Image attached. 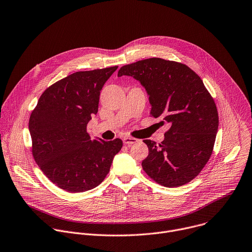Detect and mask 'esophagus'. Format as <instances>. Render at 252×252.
<instances>
[{
	"label": "esophagus",
	"instance_id": "obj_1",
	"mask_svg": "<svg viewBox=\"0 0 252 252\" xmlns=\"http://www.w3.org/2000/svg\"><path fill=\"white\" fill-rule=\"evenodd\" d=\"M123 142H124V144H126L127 146H130L133 143H136L137 139L134 138V137H127V136H126V137L123 138Z\"/></svg>",
	"mask_w": 252,
	"mask_h": 252
}]
</instances>
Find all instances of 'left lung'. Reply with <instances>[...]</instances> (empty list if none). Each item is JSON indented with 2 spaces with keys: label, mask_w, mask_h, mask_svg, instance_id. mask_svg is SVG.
<instances>
[{
  "label": "left lung",
  "mask_w": 252,
  "mask_h": 252,
  "mask_svg": "<svg viewBox=\"0 0 252 252\" xmlns=\"http://www.w3.org/2000/svg\"><path fill=\"white\" fill-rule=\"evenodd\" d=\"M124 75L145 88L151 117L170 126L161 143L143 140L149 150L143 170L164 187L189 183L209 161L219 127L215 101L202 79L185 64L155 57L123 66L118 76Z\"/></svg>",
  "instance_id": "1"
}]
</instances>
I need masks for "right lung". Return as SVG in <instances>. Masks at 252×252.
<instances>
[{"label": "right lung", "instance_id": "obj_1", "mask_svg": "<svg viewBox=\"0 0 252 252\" xmlns=\"http://www.w3.org/2000/svg\"><path fill=\"white\" fill-rule=\"evenodd\" d=\"M117 69L79 71L57 81L32 112L33 158L44 175L67 192H85L100 185L123 147L120 138L91 139L87 132V124L98 113L101 90Z\"/></svg>", "mask_w": 252, "mask_h": 252}]
</instances>
